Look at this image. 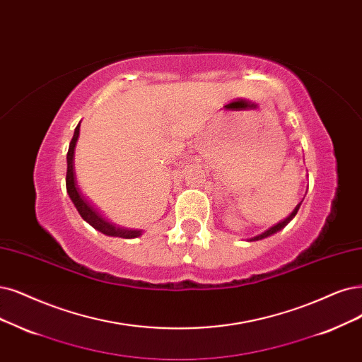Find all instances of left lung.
<instances>
[{
	"label": "left lung",
	"mask_w": 362,
	"mask_h": 362,
	"mask_svg": "<svg viewBox=\"0 0 362 362\" xmlns=\"http://www.w3.org/2000/svg\"><path fill=\"white\" fill-rule=\"evenodd\" d=\"M300 206H301V203L300 204H297V207L292 210V213L291 215L288 216V218H285L284 221H280V222H277L276 225H273L272 228H269L267 231H264V233H261V234H258V235H255V237H250V238H247V242H258V240H262V238H267V237H270V235H273V234H276V233H279L280 230H284L285 226L296 218V215H297V211H298V209H300Z\"/></svg>",
	"instance_id": "8db88e82"
}]
</instances>
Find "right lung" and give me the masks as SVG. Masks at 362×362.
Here are the masks:
<instances>
[{
  "mask_svg": "<svg viewBox=\"0 0 362 362\" xmlns=\"http://www.w3.org/2000/svg\"><path fill=\"white\" fill-rule=\"evenodd\" d=\"M78 132H80V122L74 129V136L69 147V153H66V177H65L66 192H69V197L71 198V202L77 209L78 215L82 216L83 221H86L90 226H93V228L109 237H120V238L140 237L143 234L141 230L122 228V226H117L110 221H107V218L103 216V213H100L97 207L90 204V202H88V199L82 195V192L78 191L77 182H76V171H74V149L78 139Z\"/></svg>",
  "mask_w": 362,
  "mask_h": 362,
  "instance_id": "right-lung-1",
  "label": "right lung"
}]
</instances>
